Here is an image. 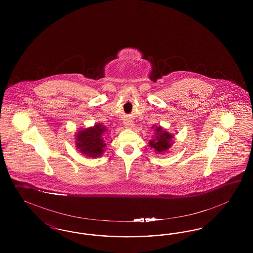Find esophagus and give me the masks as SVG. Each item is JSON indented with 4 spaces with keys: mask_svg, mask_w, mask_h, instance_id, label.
I'll return each instance as SVG.
<instances>
[{
    "mask_svg": "<svg viewBox=\"0 0 253 253\" xmlns=\"http://www.w3.org/2000/svg\"><path fill=\"white\" fill-rule=\"evenodd\" d=\"M124 125L126 126V128H129V129H132L133 127V122L130 121H126L124 122Z\"/></svg>",
    "mask_w": 253,
    "mask_h": 253,
    "instance_id": "34e87169",
    "label": "esophagus"
}]
</instances>
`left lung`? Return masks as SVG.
<instances>
[{
	"instance_id": "left-lung-1",
	"label": "left lung",
	"mask_w": 253,
	"mask_h": 253,
	"mask_svg": "<svg viewBox=\"0 0 253 253\" xmlns=\"http://www.w3.org/2000/svg\"><path fill=\"white\" fill-rule=\"evenodd\" d=\"M155 131H156L155 138L153 140H150L149 144L151 146V148L155 149L156 153L162 154L169 150L172 145L171 138L173 137V135L167 131L163 130L161 126H158V127L157 126Z\"/></svg>"
}]
</instances>
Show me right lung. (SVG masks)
Listing matches in <instances>:
<instances>
[{"mask_svg": "<svg viewBox=\"0 0 253 253\" xmlns=\"http://www.w3.org/2000/svg\"><path fill=\"white\" fill-rule=\"evenodd\" d=\"M106 131L107 129L100 123L79 131L76 135L77 149L85 157H101L106 147L103 136Z\"/></svg>", "mask_w": 253, "mask_h": 253, "instance_id": "add662e5", "label": "right lung"}]
</instances>
